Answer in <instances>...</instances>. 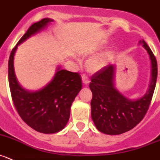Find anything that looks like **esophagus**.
Here are the masks:
<instances>
[{"mask_svg": "<svg viewBox=\"0 0 160 160\" xmlns=\"http://www.w3.org/2000/svg\"><path fill=\"white\" fill-rule=\"evenodd\" d=\"M82 80H83V84H85V85H88V83H90L89 79H88V77H87L86 75H83V76H82Z\"/></svg>", "mask_w": 160, "mask_h": 160, "instance_id": "34e87169", "label": "esophagus"}]
</instances>
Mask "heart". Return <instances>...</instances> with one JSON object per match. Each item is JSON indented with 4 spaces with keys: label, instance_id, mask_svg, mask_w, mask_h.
I'll list each match as a JSON object with an SVG mask.
<instances>
[{
    "label": "heart",
    "instance_id": "b5f03b06",
    "mask_svg": "<svg viewBox=\"0 0 160 160\" xmlns=\"http://www.w3.org/2000/svg\"><path fill=\"white\" fill-rule=\"evenodd\" d=\"M108 54H100L91 57L86 63V67L88 72L95 73L103 69L108 62Z\"/></svg>",
    "mask_w": 160,
    "mask_h": 160
}]
</instances>
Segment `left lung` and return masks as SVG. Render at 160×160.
Returning a JSON list of instances; mask_svg holds the SVG:
<instances>
[{"label":"left lung","instance_id":"obj_1","mask_svg":"<svg viewBox=\"0 0 160 160\" xmlns=\"http://www.w3.org/2000/svg\"><path fill=\"white\" fill-rule=\"evenodd\" d=\"M139 44L145 49L151 62L149 84L142 97L131 99L116 88L114 64L105 66L91 77V118L96 128L103 134L117 135L133 129L148 111L156 84L157 62L144 40L139 41Z\"/></svg>","mask_w":160,"mask_h":160}]
</instances>
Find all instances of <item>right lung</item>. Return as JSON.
<instances>
[{
  "instance_id": "1",
  "label": "right lung",
  "mask_w": 160,
  "mask_h": 160,
  "mask_svg": "<svg viewBox=\"0 0 160 160\" xmlns=\"http://www.w3.org/2000/svg\"><path fill=\"white\" fill-rule=\"evenodd\" d=\"M53 19L45 18L33 23L12 49L8 60V81L15 108L23 121L43 134H55L66 128L71 105L82 89L81 77L58 66L52 80L36 91L18 83L14 69V58L18 45L47 29Z\"/></svg>"
}]
</instances>
